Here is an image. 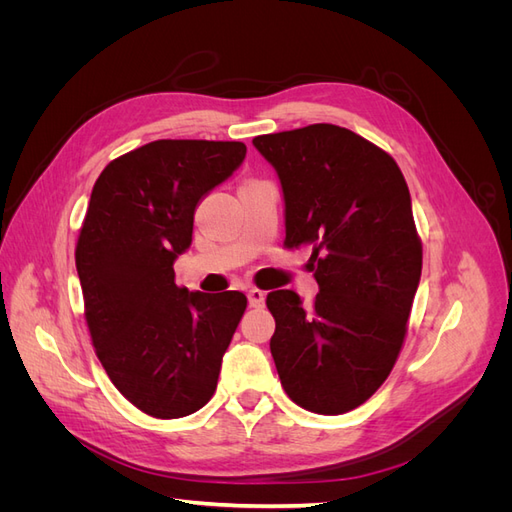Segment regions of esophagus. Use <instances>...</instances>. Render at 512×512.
Here are the masks:
<instances>
[{
  "mask_svg": "<svg viewBox=\"0 0 512 512\" xmlns=\"http://www.w3.org/2000/svg\"><path fill=\"white\" fill-rule=\"evenodd\" d=\"M247 299H250L252 307H262L265 305V292H262L260 288H250L247 290Z\"/></svg>",
  "mask_w": 512,
  "mask_h": 512,
  "instance_id": "1",
  "label": "esophagus"
}]
</instances>
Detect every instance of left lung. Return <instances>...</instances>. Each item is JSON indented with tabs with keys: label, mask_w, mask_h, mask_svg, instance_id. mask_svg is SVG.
I'll return each mask as SVG.
<instances>
[{
	"label": "left lung",
	"mask_w": 512,
	"mask_h": 512,
	"mask_svg": "<svg viewBox=\"0 0 512 512\" xmlns=\"http://www.w3.org/2000/svg\"><path fill=\"white\" fill-rule=\"evenodd\" d=\"M282 183L288 250L312 245L320 292L267 294L284 391L316 414H344L389 378L421 282L423 247L397 162L333 123L254 138Z\"/></svg>",
	"instance_id": "obj_1"
}]
</instances>
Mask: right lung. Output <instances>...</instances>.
<instances>
[{"mask_svg":"<svg viewBox=\"0 0 512 512\" xmlns=\"http://www.w3.org/2000/svg\"><path fill=\"white\" fill-rule=\"evenodd\" d=\"M237 141H153L108 164L76 243L85 320L108 378L130 404L181 418L213 397L222 356L247 307L243 292H190L175 260L194 211L241 166Z\"/></svg>","mask_w":512,"mask_h":512,"instance_id":"add662e5","label":"right lung"}]
</instances>
